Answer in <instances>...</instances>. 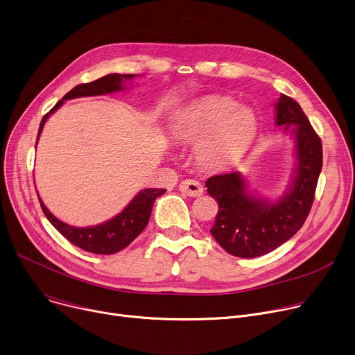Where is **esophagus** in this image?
Wrapping results in <instances>:
<instances>
[{"label": "esophagus", "instance_id": "1", "mask_svg": "<svg viewBox=\"0 0 355 355\" xmlns=\"http://www.w3.org/2000/svg\"><path fill=\"white\" fill-rule=\"evenodd\" d=\"M179 191L186 193L187 196H192V198H196V196H200L203 193V186L198 182V180H193V179H186L183 180L180 184H179Z\"/></svg>", "mask_w": 355, "mask_h": 355}]
</instances>
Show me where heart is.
<instances>
[{
	"instance_id": "b5f03b06",
	"label": "heart",
	"mask_w": 355,
	"mask_h": 355,
	"mask_svg": "<svg viewBox=\"0 0 355 355\" xmlns=\"http://www.w3.org/2000/svg\"><path fill=\"white\" fill-rule=\"evenodd\" d=\"M226 97H205L178 110L171 117L173 137L195 144L199 164L225 169L235 164L251 148L257 135V117Z\"/></svg>"
}]
</instances>
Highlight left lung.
<instances>
[{
  "mask_svg": "<svg viewBox=\"0 0 355 355\" xmlns=\"http://www.w3.org/2000/svg\"><path fill=\"white\" fill-rule=\"evenodd\" d=\"M275 110L277 126L295 139L297 168L285 195L275 202L255 196L239 172L206 180L207 193L219 205L211 234L234 257L257 258L274 251L300 231L314 202L322 169L321 139L294 98L281 94Z\"/></svg>",
  "mask_w": 355,
  "mask_h": 355,
  "instance_id": "obj_1",
  "label": "left lung"
}]
</instances>
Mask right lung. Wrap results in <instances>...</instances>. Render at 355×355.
<instances>
[{
  "label": "right lung",
  "instance_id": "obj_1",
  "mask_svg": "<svg viewBox=\"0 0 355 355\" xmlns=\"http://www.w3.org/2000/svg\"><path fill=\"white\" fill-rule=\"evenodd\" d=\"M133 77H135L133 74L114 73V74L104 76L96 81L76 86L55 104V106L43 117V120H41L37 140L41 135V130L44 128V123L49 119V116L53 114L66 100L76 98V97H87V96H103V94L124 90L123 80H130ZM164 192L166 189H152V187L150 189H144L139 192L117 216L112 218L110 220L104 223H100L96 226H87V227H76L58 220L47 209L43 200L40 198L38 199H40L41 209H43L47 219L67 241H70L73 245L85 249V251L92 254L112 255L121 251V249H124L128 245H130L141 234V231L150 219L152 207L156 198H159Z\"/></svg>",
  "mask_w": 355,
  "mask_h": 355
}]
</instances>
